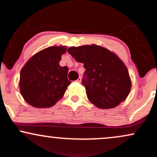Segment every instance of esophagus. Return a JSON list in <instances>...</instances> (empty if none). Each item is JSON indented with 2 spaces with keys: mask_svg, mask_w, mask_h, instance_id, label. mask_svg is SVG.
<instances>
[{
  "mask_svg": "<svg viewBox=\"0 0 157 157\" xmlns=\"http://www.w3.org/2000/svg\"><path fill=\"white\" fill-rule=\"evenodd\" d=\"M76 82H81V77H79V78L76 80Z\"/></svg>",
  "mask_w": 157,
  "mask_h": 157,
  "instance_id": "1",
  "label": "esophagus"
}]
</instances>
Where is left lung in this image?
Returning a JSON list of instances; mask_svg holds the SVG:
<instances>
[{
	"instance_id": "left-lung-1",
	"label": "left lung",
	"mask_w": 157,
	"mask_h": 157,
	"mask_svg": "<svg viewBox=\"0 0 157 157\" xmlns=\"http://www.w3.org/2000/svg\"><path fill=\"white\" fill-rule=\"evenodd\" d=\"M68 53L83 63L82 83L89 101L100 109H112L124 101L131 89L128 69L115 53L93 44L70 47Z\"/></svg>"
}]
</instances>
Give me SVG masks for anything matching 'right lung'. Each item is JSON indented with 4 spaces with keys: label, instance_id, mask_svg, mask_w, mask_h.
I'll return each mask as SVG.
<instances>
[{
    "label": "right lung",
    "instance_id": "add662e5",
    "mask_svg": "<svg viewBox=\"0 0 157 157\" xmlns=\"http://www.w3.org/2000/svg\"><path fill=\"white\" fill-rule=\"evenodd\" d=\"M66 46H51L32 56L20 72L21 96L31 106L48 108L62 98L71 81L67 79L68 67H61V56Z\"/></svg>",
    "mask_w": 157,
    "mask_h": 157
}]
</instances>
